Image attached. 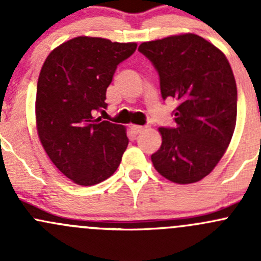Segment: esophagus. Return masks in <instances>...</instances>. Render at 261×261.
I'll return each mask as SVG.
<instances>
[{
  "instance_id": "34e87169",
  "label": "esophagus",
  "mask_w": 261,
  "mask_h": 261,
  "mask_svg": "<svg viewBox=\"0 0 261 261\" xmlns=\"http://www.w3.org/2000/svg\"><path fill=\"white\" fill-rule=\"evenodd\" d=\"M144 126H138V125H130V130H131V133L133 134H135V135H138V134H140V133H143L144 131Z\"/></svg>"
}]
</instances>
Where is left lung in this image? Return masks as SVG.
<instances>
[{
    "label": "left lung",
    "mask_w": 261,
    "mask_h": 261,
    "mask_svg": "<svg viewBox=\"0 0 261 261\" xmlns=\"http://www.w3.org/2000/svg\"><path fill=\"white\" fill-rule=\"evenodd\" d=\"M139 51L159 73L163 99L173 98L175 127H159L151 155L160 175L178 184L203 179L225 154L236 126L238 88L227 58L196 34L146 41Z\"/></svg>",
    "instance_id": "left-lung-1"
}]
</instances>
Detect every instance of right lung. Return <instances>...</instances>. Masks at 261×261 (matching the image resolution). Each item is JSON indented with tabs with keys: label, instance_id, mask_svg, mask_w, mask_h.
<instances>
[{
	"label": "right lung",
	"instance_id": "obj_1",
	"mask_svg": "<svg viewBox=\"0 0 261 261\" xmlns=\"http://www.w3.org/2000/svg\"><path fill=\"white\" fill-rule=\"evenodd\" d=\"M136 46L78 36L53 50L41 67L35 102L39 139L53 164L80 186L111 177L127 147L122 125L93 116L107 107L116 68Z\"/></svg>",
	"mask_w": 261,
	"mask_h": 261
}]
</instances>
